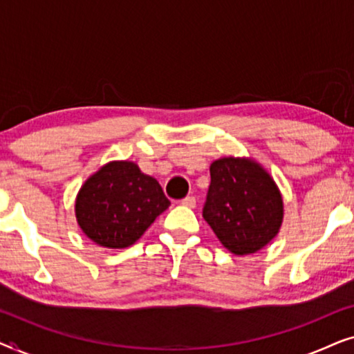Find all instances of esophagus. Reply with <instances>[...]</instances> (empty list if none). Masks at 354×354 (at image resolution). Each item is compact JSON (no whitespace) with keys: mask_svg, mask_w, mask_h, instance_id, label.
Masks as SVG:
<instances>
[{"mask_svg":"<svg viewBox=\"0 0 354 354\" xmlns=\"http://www.w3.org/2000/svg\"><path fill=\"white\" fill-rule=\"evenodd\" d=\"M180 203L187 207H195L196 206V198L195 196H187V198H183Z\"/></svg>","mask_w":354,"mask_h":354,"instance_id":"34e87169","label":"esophagus"}]
</instances>
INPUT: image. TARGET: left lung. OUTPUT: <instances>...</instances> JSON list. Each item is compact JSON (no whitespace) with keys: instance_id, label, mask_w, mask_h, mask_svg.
Masks as SVG:
<instances>
[{"instance_id":"1","label":"left lung","mask_w":354,"mask_h":354,"mask_svg":"<svg viewBox=\"0 0 354 354\" xmlns=\"http://www.w3.org/2000/svg\"><path fill=\"white\" fill-rule=\"evenodd\" d=\"M203 217L234 254H251L277 235L283 203L272 177L251 159L222 158L211 164Z\"/></svg>"}]
</instances>
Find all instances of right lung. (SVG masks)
I'll return each instance as SVG.
<instances>
[{
  "label": "right lung",
  "instance_id": "1",
  "mask_svg": "<svg viewBox=\"0 0 354 354\" xmlns=\"http://www.w3.org/2000/svg\"><path fill=\"white\" fill-rule=\"evenodd\" d=\"M171 201L135 162H109L80 188L75 216L84 234L106 248L133 245Z\"/></svg>",
  "mask_w": 354,
  "mask_h": 354
}]
</instances>
